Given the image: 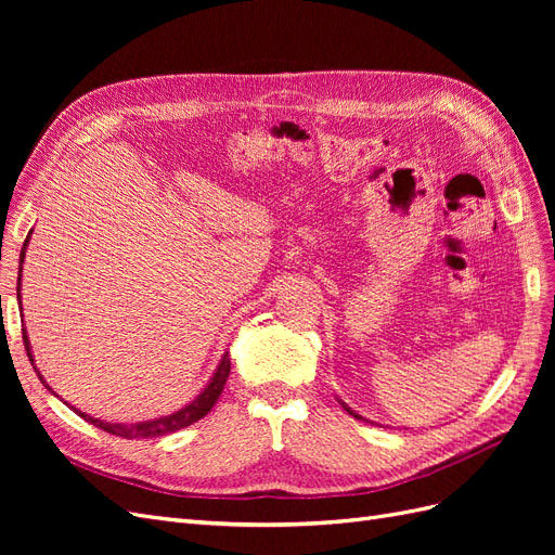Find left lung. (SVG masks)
I'll return each instance as SVG.
<instances>
[{"mask_svg":"<svg viewBox=\"0 0 555 555\" xmlns=\"http://www.w3.org/2000/svg\"><path fill=\"white\" fill-rule=\"evenodd\" d=\"M338 400H340V398H338ZM340 405H343V408H345V410H347V412H349L351 416H357V418H361V422H367V418H363V416H361L359 412H354V410H351V408L347 405V402H343V400H340Z\"/></svg>","mask_w":555,"mask_h":555,"instance_id":"8db88e82","label":"left lung"}]
</instances>
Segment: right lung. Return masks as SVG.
<instances>
[{
	"label": "right lung",
	"instance_id": "add662e5",
	"mask_svg": "<svg viewBox=\"0 0 555 555\" xmlns=\"http://www.w3.org/2000/svg\"><path fill=\"white\" fill-rule=\"evenodd\" d=\"M27 245H29V236H27L23 249H21V266H18V306H21V308H23V300H21V298H23V294H21V292H23V263H25ZM23 340H25L27 357H29L31 365H35V354H31V345H29V338H27V328H23ZM35 373L39 375V379H41V384L46 386V389H48L50 393H53L55 398H60L53 389H50V384L43 379V375H41V371H39L37 365H35ZM229 373H231V361H229V351H224L220 363H217V367H215L212 377L208 379V384L188 402V405H182L180 410H176V412H171V414H164V416H157V418H147V422H133V424L102 422V418L90 416V414H86V412H80L78 408L69 405V402H66V400H64V402H66V408H72L78 416L86 418V422H90L92 426L102 428V430H106V433H111V435H117V438H127V440H150V438H159V435L176 433V430H180V428H188V426L196 424L198 418H204V416L212 410L217 398L222 396ZM60 400H62V398H60Z\"/></svg>",
	"mask_w": 555,
	"mask_h": 555
}]
</instances>
